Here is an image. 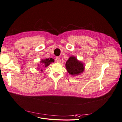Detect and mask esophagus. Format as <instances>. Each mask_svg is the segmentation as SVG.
I'll return each mask as SVG.
<instances>
[{
	"label": "esophagus",
	"mask_w": 122,
	"mask_h": 122,
	"mask_svg": "<svg viewBox=\"0 0 122 122\" xmlns=\"http://www.w3.org/2000/svg\"><path fill=\"white\" fill-rule=\"evenodd\" d=\"M55 61H56L57 62H58V63H60L61 61V60L60 58L58 57H56V58H55Z\"/></svg>",
	"instance_id": "obj_1"
}]
</instances>
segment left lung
Wrapping results in <instances>:
<instances>
[{
	"label": "left lung",
	"mask_w": 122,
	"mask_h": 122,
	"mask_svg": "<svg viewBox=\"0 0 122 122\" xmlns=\"http://www.w3.org/2000/svg\"><path fill=\"white\" fill-rule=\"evenodd\" d=\"M66 67L70 75L75 76L79 75L84 71V65L81 61L77 60L75 56H70L66 62Z\"/></svg>",
	"instance_id": "8db88e82"
}]
</instances>
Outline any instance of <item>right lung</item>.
Here are the masks:
<instances>
[{"label": "right lung", "instance_id": "1", "mask_svg": "<svg viewBox=\"0 0 122 122\" xmlns=\"http://www.w3.org/2000/svg\"><path fill=\"white\" fill-rule=\"evenodd\" d=\"M54 61V60L52 58H46V59H43V60H41V61H40L41 63H42L43 64L44 67H47L51 62H53ZM41 71H43V70H41Z\"/></svg>", "mask_w": 122, "mask_h": 122}]
</instances>
